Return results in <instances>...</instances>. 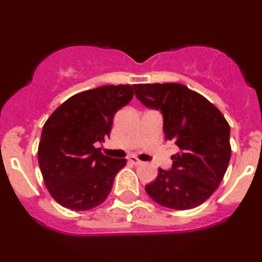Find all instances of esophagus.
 <instances>
[{
  "mask_svg": "<svg viewBox=\"0 0 262 262\" xmlns=\"http://www.w3.org/2000/svg\"><path fill=\"white\" fill-rule=\"evenodd\" d=\"M128 161L130 163H133V165H135V166H139V165H141V163H143V161H140V160H138L137 157H134V156H129Z\"/></svg>",
  "mask_w": 262,
  "mask_h": 262,
  "instance_id": "1",
  "label": "esophagus"
}]
</instances>
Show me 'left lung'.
Wrapping results in <instances>:
<instances>
[{"label": "left lung", "mask_w": 262, "mask_h": 262, "mask_svg": "<svg viewBox=\"0 0 262 262\" xmlns=\"http://www.w3.org/2000/svg\"><path fill=\"white\" fill-rule=\"evenodd\" d=\"M137 99L163 118L166 140L179 151L171 169L159 168L156 179L145 187L157 204L189 210L206 201L216 190L231 159L228 122L203 95L178 83L135 84Z\"/></svg>", "instance_id": "obj_1"}]
</instances>
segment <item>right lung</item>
Here are the masks:
<instances>
[{
    "instance_id": "right-lung-1",
    "label": "right lung",
    "mask_w": 262,
    "mask_h": 262,
    "mask_svg": "<svg viewBox=\"0 0 262 262\" xmlns=\"http://www.w3.org/2000/svg\"><path fill=\"white\" fill-rule=\"evenodd\" d=\"M132 85H105L69 97L42 127L37 160L43 182L59 205L85 211L111 191L125 159L96 149L110 137L115 113L133 99Z\"/></svg>"
}]
</instances>
